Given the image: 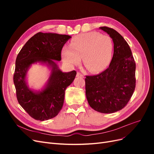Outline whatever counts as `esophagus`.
Instances as JSON below:
<instances>
[{"mask_svg": "<svg viewBox=\"0 0 154 154\" xmlns=\"http://www.w3.org/2000/svg\"><path fill=\"white\" fill-rule=\"evenodd\" d=\"M76 76L77 77H82V78H83V74H82V73H80V72H77V74H76Z\"/></svg>", "mask_w": 154, "mask_h": 154, "instance_id": "obj_1", "label": "esophagus"}]
</instances>
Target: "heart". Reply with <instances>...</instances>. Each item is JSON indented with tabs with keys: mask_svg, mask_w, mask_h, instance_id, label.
<instances>
[{
	"mask_svg": "<svg viewBox=\"0 0 154 154\" xmlns=\"http://www.w3.org/2000/svg\"><path fill=\"white\" fill-rule=\"evenodd\" d=\"M112 49L113 44L109 36L89 32L74 36L69 47L63 48L62 58L66 64L74 66L83 57V65L88 71L98 72L109 65Z\"/></svg>",
	"mask_w": 154,
	"mask_h": 154,
	"instance_id": "heart-1",
	"label": "heart"
}]
</instances>
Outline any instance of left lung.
<instances>
[{
	"instance_id": "1",
	"label": "left lung",
	"mask_w": 154,
	"mask_h": 154,
	"mask_svg": "<svg viewBox=\"0 0 154 154\" xmlns=\"http://www.w3.org/2000/svg\"><path fill=\"white\" fill-rule=\"evenodd\" d=\"M100 29L112 39L114 54L105 71L86 76L85 93L91 108L110 114L122 110L131 98L136 87V63L128 43L118 32L105 26Z\"/></svg>"
}]
</instances>
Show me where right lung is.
<instances>
[{"instance_id":"1","label":"right lung","mask_w":154,"mask_h":154,"mask_svg":"<svg viewBox=\"0 0 154 154\" xmlns=\"http://www.w3.org/2000/svg\"><path fill=\"white\" fill-rule=\"evenodd\" d=\"M71 36L39 32L27 42L17 55L13 82L18 103L36 120L54 118L62 109L66 88L76 75L72 71L63 72L56 61L61 60L63 46ZM45 64L51 74L45 87L38 91L31 90L26 82L27 71L32 64Z\"/></svg>"}]
</instances>
